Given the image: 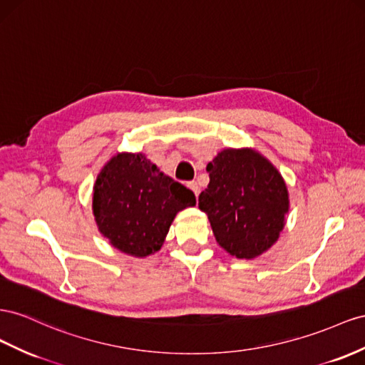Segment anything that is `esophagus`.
<instances>
[{
	"mask_svg": "<svg viewBox=\"0 0 365 365\" xmlns=\"http://www.w3.org/2000/svg\"><path fill=\"white\" fill-rule=\"evenodd\" d=\"M189 187L192 189V192L198 196L200 195V185H198V182H195V181H192V182H189Z\"/></svg>",
	"mask_w": 365,
	"mask_h": 365,
	"instance_id": "34e87169",
	"label": "esophagus"
}]
</instances>
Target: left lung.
<instances>
[{"mask_svg":"<svg viewBox=\"0 0 365 365\" xmlns=\"http://www.w3.org/2000/svg\"><path fill=\"white\" fill-rule=\"evenodd\" d=\"M210 182L200 209L215 240L238 259H253L278 241L290 200L282 175L252 147L221 150L207 164Z\"/></svg>","mask_w":365,"mask_h":365,"instance_id":"left-lung-1","label":"left lung"}]
</instances>
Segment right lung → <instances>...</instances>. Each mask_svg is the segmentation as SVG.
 Instances as JSON below:
<instances>
[{
	"mask_svg": "<svg viewBox=\"0 0 365 365\" xmlns=\"http://www.w3.org/2000/svg\"><path fill=\"white\" fill-rule=\"evenodd\" d=\"M195 204L193 192L160 172L144 153L113 155L98 173L92 193L98 230L135 258L158 252L175 216Z\"/></svg>",
	"mask_w": 365,
	"mask_h": 365,
	"instance_id": "right-lung-1",
	"label": "right lung"
}]
</instances>
